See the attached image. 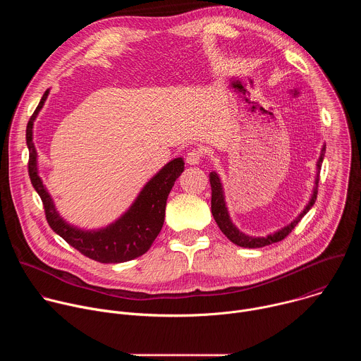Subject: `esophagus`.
<instances>
[{"label":"esophagus","instance_id":"34e87169","mask_svg":"<svg viewBox=\"0 0 361 361\" xmlns=\"http://www.w3.org/2000/svg\"><path fill=\"white\" fill-rule=\"evenodd\" d=\"M202 160V149L200 148H192L187 152V157H185V163L190 166H197L200 164Z\"/></svg>","mask_w":361,"mask_h":361}]
</instances>
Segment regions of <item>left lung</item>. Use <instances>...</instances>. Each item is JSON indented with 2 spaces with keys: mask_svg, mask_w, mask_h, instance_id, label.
Listing matches in <instances>:
<instances>
[{
  "mask_svg": "<svg viewBox=\"0 0 361 361\" xmlns=\"http://www.w3.org/2000/svg\"><path fill=\"white\" fill-rule=\"evenodd\" d=\"M324 152H326V144L322 148L320 157L317 161V176H316V181H314V188H313V194L310 201L307 202V205L304 207V210L298 214V217H295L290 224H287L286 227L274 231L273 234H269L266 237H252V235H247L243 231H240L231 221L227 205H226V198H224V190H223V184L221 180L219 177V174L216 171L210 173V184H212V213L213 217L217 223V226L220 227V230L223 231V234L233 241L234 244L244 247V248H259V247H264V245H270L273 243L281 241L284 240L291 230L298 224V221L307 214V212L310 210L317 198V187H319V177H320V170H322V163L324 159Z\"/></svg>",
  "mask_w": 361,
  "mask_h": 361,
  "instance_id": "8db88e82",
  "label": "left lung"
}]
</instances>
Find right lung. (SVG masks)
Instances as JSON below:
<instances>
[{
  "label": "right lung",
  "instance_id": "1",
  "mask_svg": "<svg viewBox=\"0 0 361 361\" xmlns=\"http://www.w3.org/2000/svg\"><path fill=\"white\" fill-rule=\"evenodd\" d=\"M48 92L49 90L44 92L38 107L31 116L27 124L25 137L30 151L28 174L32 187L42 200L49 227L71 247L98 263H124L137 259V257L148 251L161 231L169 194L176 180L184 171L183 159L178 157L167 163L142 187L138 197L131 204V207L110 226L98 230H81L74 227L59 214L53 198H51L38 176L37 149L32 142V128L34 121L48 97Z\"/></svg>",
  "mask_w": 361,
  "mask_h": 361
}]
</instances>
